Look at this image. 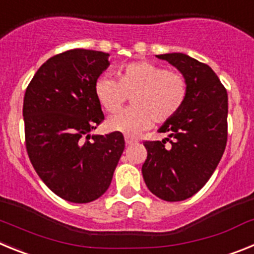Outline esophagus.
Segmentation results:
<instances>
[{"mask_svg": "<svg viewBox=\"0 0 254 254\" xmlns=\"http://www.w3.org/2000/svg\"><path fill=\"white\" fill-rule=\"evenodd\" d=\"M125 141H126V143H127V145H132V143L137 142V140H136V138H133V137H131V136H126Z\"/></svg>", "mask_w": 254, "mask_h": 254, "instance_id": "34e87169", "label": "esophagus"}]
</instances>
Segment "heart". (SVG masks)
<instances>
[{
    "mask_svg": "<svg viewBox=\"0 0 254 254\" xmlns=\"http://www.w3.org/2000/svg\"><path fill=\"white\" fill-rule=\"evenodd\" d=\"M187 81L179 72L147 61L132 62L117 71V81L102 76L94 94L103 109L116 112L131 98L132 108L112 114L105 122L109 131L136 136L150 128L152 121L172 120L187 98Z\"/></svg>",
    "mask_w": 254,
    "mask_h": 254,
    "instance_id": "obj_1",
    "label": "heart"
}]
</instances>
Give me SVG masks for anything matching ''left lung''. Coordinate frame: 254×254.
<instances>
[{"label":"left lung","instance_id":"1","mask_svg":"<svg viewBox=\"0 0 254 254\" xmlns=\"http://www.w3.org/2000/svg\"><path fill=\"white\" fill-rule=\"evenodd\" d=\"M156 57L178 69L188 91L181 111L158 129L168 137L143 142L147 159L142 176L151 193L176 202L197 193L223 156L228 137V94L207 64L185 53ZM167 140L172 145H165Z\"/></svg>","mask_w":254,"mask_h":254}]
</instances>
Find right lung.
<instances>
[{"label":"right lung","mask_w":254,"mask_h":254,"mask_svg":"<svg viewBox=\"0 0 254 254\" xmlns=\"http://www.w3.org/2000/svg\"><path fill=\"white\" fill-rule=\"evenodd\" d=\"M109 55L71 49L39 67L24 96L22 117L29 159L61 198L87 203L111 186L125 150L121 132L91 134L104 120L94 85Z\"/></svg>","instance_id":"right-lung-1"}]
</instances>
